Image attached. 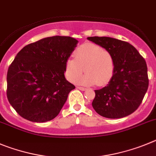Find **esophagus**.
Segmentation results:
<instances>
[{"mask_svg": "<svg viewBox=\"0 0 156 156\" xmlns=\"http://www.w3.org/2000/svg\"><path fill=\"white\" fill-rule=\"evenodd\" d=\"M77 88H78V89H79V90H81V91H85V90H86V88H83V87H77Z\"/></svg>", "mask_w": 156, "mask_h": 156, "instance_id": "obj_1", "label": "esophagus"}]
</instances>
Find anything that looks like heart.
<instances>
[{
	"label": "heart",
	"mask_w": 156,
	"mask_h": 156,
	"mask_svg": "<svg viewBox=\"0 0 156 156\" xmlns=\"http://www.w3.org/2000/svg\"><path fill=\"white\" fill-rule=\"evenodd\" d=\"M75 59H68L65 64V75L71 82H75L83 71L85 74L77 81L83 85L103 86L113 78L114 57L99 45L84 43L75 50Z\"/></svg>",
	"instance_id": "heart-1"
}]
</instances>
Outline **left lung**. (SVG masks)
Segmentation results:
<instances>
[{"instance_id":"left-lung-1","label":"left lung","mask_w":156,"mask_h":156,"mask_svg":"<svg viewBox=\"0 0 156 156\" xmlns=\"http://www.w3.org/2000/svg\"><path fill=\"white\" fill-rule=\"evenodd\" d=\"M113 54V76L104 88L95 90L92 107L100 116L118 119L134 113L148 90V68L144 59L132 45L114 38L88 37Z\"/></svg>"}]
</instances>
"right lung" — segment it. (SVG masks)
Listing matches in <instances>:
<instances>
[{
    "label": "right lung",
    "instance_id": "add662e5",
    "mask_svg": "<svg viewBox=\"0 0 156 156\" xmlns=\"http://www.w3.org/2000/svg\"><path fill=\"white\" fill-rule=\"evenodd\" d=\"M78 43L70 36H51L18 53L7 74V96L22 117L43 123L59 114L69 92L75 88L64 72Z\"/></svg>",
    "mask_w": 156,
    "mask_h": 156
}]
</instances>
